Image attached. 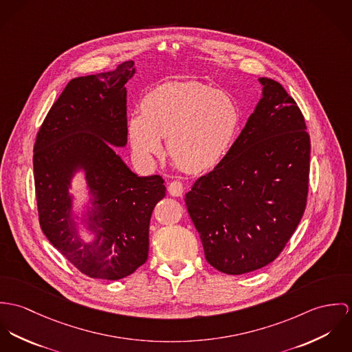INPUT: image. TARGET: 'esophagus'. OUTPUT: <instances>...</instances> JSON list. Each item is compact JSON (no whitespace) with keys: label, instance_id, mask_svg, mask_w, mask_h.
<instances>
[{"label":"esophagus","instance_id":"obj_1","mask_svg":"<svg viewBox=\"0 0 352 352\" xmlns=\"http://www.w3.org/2000/svg\"><path fill=\"white\" fill-rule=\"evenodd\" d=\"M167 190L173 197H181L184 193V185L181 181H173L168 184Z\"/></svg>","mask_w":352,"mask_h":352}]
</instances>
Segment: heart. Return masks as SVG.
<instances>
[{
  "label": "heart",
  "mask_w": 352,
  "mask_h": 352,
  "mask_svg": "<svg viewBox=\"0 0 352 352\" xmlns=\"http://www.w3.org/2000/svg\"><path fill=\"white\" fill-rule=\"evenodd\" d=\"M142 113L128 121L131 146L139 159L162 155L167 139L173 163L186 173L214 167L234 143L240 112L234 100L199 82H167L142 101Z\"/></svg>",
  "instance_id": "b5f03b06"
}]
</instances>
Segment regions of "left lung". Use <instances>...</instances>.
Returning <instances> with one entry per match:
<instances>
[{
  "label": "left lung",
  "instance_id": "obj_1",
  "mask_svg": "<svg viewBox=\"0 0 352 352\" xmlns=\"http://www.w3.org/2000/svg\"><path fill=\"white\" fill-rule=\"evenodd\" d=\"M259 82L263 96L232 147L185 195L208 263L231 275L276 259L302 219L309 190L304 116L280 83Z\"/></svg>",
  "mask_w": 352,
  "mask_h": 352
}]
</instances>
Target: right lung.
I'll use <instances>...</instances> for the list:
<instances>
[{"mask_svg":"<svg viewBox=\"0 0 352 352\" xmlns=\"http://www.w3.org/2000/svg\"><path fill=\"white\" fill-rule=\"evenodd\" d=\"M133 62L115 72L72 79L44 118L34 146L35 193L41 231L79 272L116 280L135 273L148 258L153 210L166 195L160 175L138 177L115 147L126 144V90ZM82 168L94 209L85 242L72 219L68 193Z\"/></svg>","mask_w":352,"mask_h":352,"instance_id":"obj_1","label":"right lung"}]
</instances>
